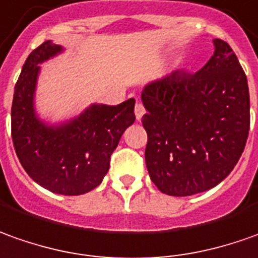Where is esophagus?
<instances>
[{"instance_id": "1", "label": "esophagus", "mask_w": 258, "mask_h": 258, "mask_svg": "<svg viewBox=\"0 0 258 258\" xmlns=\"http://www.w3.org/2000/svg\"><path fill=\"white\" fill-rule=\"evenodd\" d=\"M134 113H136V118L140 121L141 118H143V115L145 114V108H144V106L140 103V101H137L136 104V108H134Z\"/></svg>"}]
</instances>
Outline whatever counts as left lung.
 Wrapping results in <instances>:
<instances>
[{
    "instance_id": "1",
    "label": "left lung",
    "mask_w": 258,
    "mask_h": 258,
    "mask_svg": "<svg viewBox=\"0 0 258 258\" xmlns=\"http://www.w3.org/2000/svg\"><path fill=\"white\" fill-rule=\"evenodd\" d=\"M215 53L196 73L175 70L145 86V164L166 195L190 196L219 185L246 147L250 96L233 49L213 39Z\"/></svg>"
}]
</instances>
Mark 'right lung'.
<instances>
[{
  "label": "right lung",
  "mask_w": 258,
  "mask_h": 258,
  "mask_svg": "<svg viewBox=\"0 0 258 258\" xmlns=\"http://www.w3.org/2000/svg\"><path fill=\"white\" fill-rule=\"evenodd\" d=\"M62 52L60 45L46 41L26 57L14 90L11 133L26 173L53 194L75 196L90 192L106 176L122 133L136 121V100L94 103L60 124L42 121L35 111L39 64Z\"/></svg>",
  "instance_id": "obj_1"
}]
</instances>
